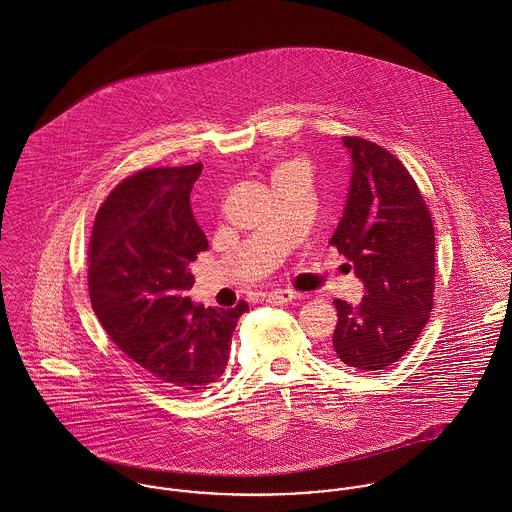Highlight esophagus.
<instances>
[{
    "instance_id": "1",
    "label": "esophagus",
    "mask_w": 512,
    "mask_h": 512,
    "mask_svg": "<svg viewBox=\"0 0 512 512\" xmlns=\"http://www.w3.org/2000/svg\"><path fill=\"white\" fill-rule=\"evenodd\" d=\"M295 297H297V293L292 292V290H272V292H268V295H266V299L270 303H276V305L288 303V301H292Z\"/></svg>"
}]
</instances>
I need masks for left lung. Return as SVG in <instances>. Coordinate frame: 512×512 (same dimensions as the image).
<instances>
[{"label": "left lung", "mask_w": 512, "mask_h": 512, "mask_svg": "<svg viewBox=\"0 0 512 512\" xmlns=\"http://www.w3.org/2000/svg\"><path fill=\"white\" fill-rule=\"evenodd\" d=\"M351 181L329 244L363 282L357 305L335 299L331 355L357 370H384L414 345L434 307L436 238L430 211L408 169L386 149L343 138Z\"/></svg>", "instance_id": "8db88e82"}]
</instances>
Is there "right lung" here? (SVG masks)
<instances>
[{"label":"right lung","mask_w":512,"mask_h":512,"mask_svg":"<svg viewBox=\"0 0 512 512\" xmlns=\"http://www.w3.org/2000/svg\"><path fill=\"white\" fill-rule=\"evenodd\" d=\"M201 163L140 171L100 207L88 254L92 309L120 351L161 388L197 394L219 382L238 317L187 292L191 264L209 248L191 209Z\"/></svg>","instance_id":"add662e5"}]
</instances>
